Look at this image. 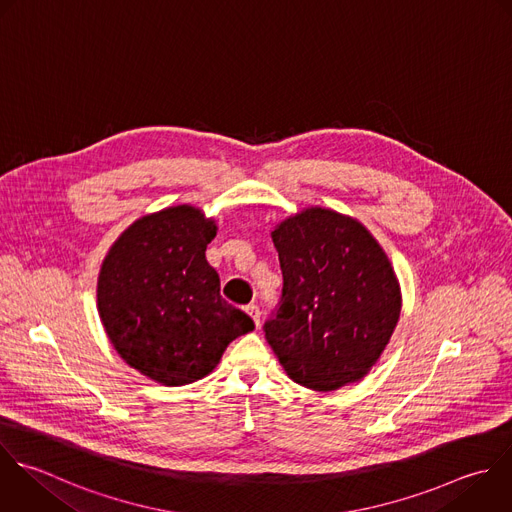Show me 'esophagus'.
<instances>
[{"label":"esophagus","instance_id":"1","mask_svg":"<svg viewBox=\"0 0 512 512\" xmlns=\"http://www.w3.org/2000/svg\"><path fill=\"white\" fill-rule=\"evenodd\" d=\"M246 312L250 314V318H252V320H254V324L258 326V324H260V318H262V312H260L258 304H254V302H252V304H248V306H246Z\"/></svg>","mask_w":512,"mask_h":512}]
</instances>
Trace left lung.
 <instances>
[{"label": "left lung", "mask_w": 512, "mask_h": 512, "mask_svg": "<svg viewBox=\"0 0 512 512\" xmlns=\"http://www.w3.org/2000/svg\"><path fill=\"white\" fill-rule=\"evenodd\" d=\"M272 240L284 286L264 332L286 374L318 392L360 380L400 316L388 256L360 222L326 208L286 218Z\"/></svg>", "instance_id": "1"}]
</instances>
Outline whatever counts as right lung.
Instances as JSON below:
<instances>
[{
	"mask_svg": "<svg viewBox=\"0 0 512 512\" xmlns=\"http://www.w3.org/2000/svg\"><path fill=\"white\" fill-rule=\"evenodd\" d=\"M216 222L194 206L136 220L110 248L98 278V312L118 354L144 376L182 386L210 374L226 346L254 330L226 302L206 260Z\"/></svg>",
	"mask_w": 512,
	"mask_h": 512,
	"instance_id": "right-lung-1",
	"label": "right lung"
}]
</instances>
